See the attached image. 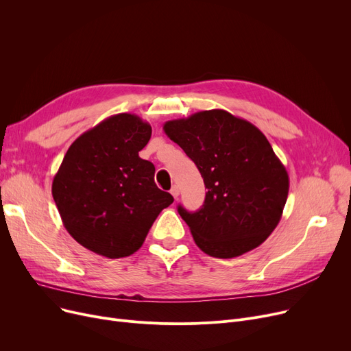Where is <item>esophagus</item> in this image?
Segmentation results:
<instances>
[{
  "label": "esophagus",
  "mask_w": 351,
  "mask_h": 351,
  "mask_svg": "<svg viewBox=\"0 0 351 351\" xmlns=\"http://www.w3.org/2000/svg\"><path fill=\"white\" fill-rule=\"evenodd\" d=\"M171 193H172V196H173L175 199H178V196H179V188H178V186H173V188L171 189Z\"/></svg>",
  "instance_id": "34e87169"
}]
</instances>
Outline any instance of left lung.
<instances>
[{"mask_svg": "<svg viewBox=\"0 0 351 351\" xmlns=\"http://www.w3.org/2000/svg\"><path fill=\"white\" fill-rule=\"evenodd\" d=\"M163 131L195 162L208 189L199 210L178 208L197 247L232 259L261 246L289 195L287 171L266 136L223 109L168 121Z\"/></svg>", "mask_w": 351, "mask_h": 351, "instance_id": "left-lung-1", "label": "left lung"}]
</instances>
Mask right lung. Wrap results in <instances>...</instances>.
I'll return each mask as SVG.
<instances>
[{
    "label": "right lung",
    "mask_w": 351,
    "mask_h": 351,
    "mask_svg": "<svg viewBox=\"0 0 351 351\" xmlns=\"http://www.w3.org/2000/svg\"><path fill=\"white\" fill-rule=\"evenodd\" d=\"M151 135V125L138 115L117 114L66 151L52 196L65 229L88 250L109 259L131 256L173 202L156 186L154 163L139 158Z\"/></svg>",
    "instance_id": "obj_1"
}]
</instances>
